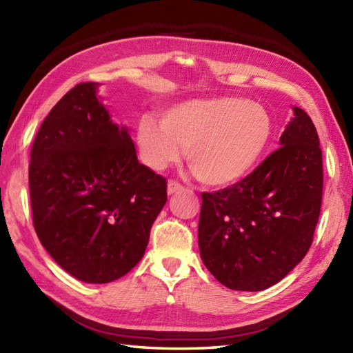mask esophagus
<instances>
[{
    "label": "esophagus",
    "instance_id": "34e87169",
    "mask_svg": "<svg viewBox=\"0 0 353 353\" xmlns=\"http://www.w3.org/2000/svg\"><path fill=\"white\" fill-rule=\"evenodd\" d=\"M182 190H183V186H182L181 183H179V182H176V181H170L168 185H167L168 196H172V194H176V192L182 191Z\"/></svg>",
    "mask_w": 353,
    "mask_h": 353
}]
</instances>
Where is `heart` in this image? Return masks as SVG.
I'll list each match as a JSON object with an SVG mask.
<instances>
[{"instance_id":"b5f03b06","label":"heart","mask_w":353,"mask_h":353,"mask_svg":"<svg viewBox=\"0 0 353 353\" xmlns=\"http://www.w3.org/2000/svg\"><path fill=\"white\" fill-rule=\"evenodd\" d=\"M272 132V117L262 104L220 95L186 100L163 119L144 115L138 144L150 168L163 170L186 148V159L201 183L229 186L253 170Z\"/></svg>"}]
</instances>
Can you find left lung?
Segmentation results:
<instances>
[{
  "label": "left lung",
  "mask_w": 353,
  "mask_h": 353,
  "mask_svg": "<svg viewBox=\"0 0 353 353\" xmlns=\"http://www.w3.org/2000/svg\"><path fill=\"white\" fill-rule=\"evenodd\" d=\"M292 114L281 147L252 174L201 194L200 256L230 290L272 287L311 247L323 194L321 150L308 114L296 106Z\"/></svg>",
  "instance_id": "left-lung-1"
}]
</instances>
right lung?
<instances>
[{
	"instance_id": "1",
	"label": "right lung",
	"mask_w": 353,
	"mask_h": 353,
	"mask_svg": "<svg viewBox=\"0 0 353 353\" xmlns=\"http://www.w3.org/2000/svg\"><path fill=\"white\" fill-rule=\"evenodd\" d=\"M99 86H74L51 109L28 170L37 238L66 273L86 283L129 273L167 203V181L139 163L129 129L112 121Z\"/></svg>"
}]
</instances>
